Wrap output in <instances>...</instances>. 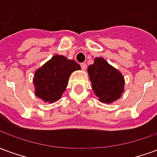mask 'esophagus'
Returning <instances> with one entry per match:
<instances>
[{
	"label": "esophagus",
	"instance_id": "obj_1",
	"mask_svg": "<svg viewBox=\"0 0 157 157\" xmlns=\"http://www.w3.org/2000/svg\"><path fill=\"white\" fill-rule=\"evenodd\" d=\"M81 67H82V69L83 71H85L86 69V63H82V64H81Z\"/></svg>",
	"mask_w": 157,
	"mask_h": 157
}]
</instances>
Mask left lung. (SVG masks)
Here are the masks:
<instances>
[{
    "mask_svg": "<svg viewBox=\"0 0 157 157\" xmlns=\"http://www.w3.org/2000/svg\"><path fill=\"white\" fill-rule=\"evenodd\" d=\"M92 88L99 101L111 103L122 96L124 90V79L117 69L103 58H96L87 69Z\"/></svg>",
    "mask_w": 157,
    "mask_h": 157,
    "instance_id": "1",
    "label": "left lung"
}]
</instances>
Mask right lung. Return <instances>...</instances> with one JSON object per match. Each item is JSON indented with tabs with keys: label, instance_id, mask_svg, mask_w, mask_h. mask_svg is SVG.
Segmentation results:
<instances>
[{
	"label": "right lung",
	"instance_id": "add662e5",
	"mask_svg": "<svg viewBox=\"0 0 157 157\" xmlns=\"http://www.w3.org/2000/svg\"><path fill=\"white\" fill-rule=\"evenodd\" d=\"M81 66L73 59L56 55L35 71L33 85L35 95L44 102H55L61 98L72 72Z\"/></svg>",
	"mask_w": 157,
	"mask_h": 157
}]
</instances>
